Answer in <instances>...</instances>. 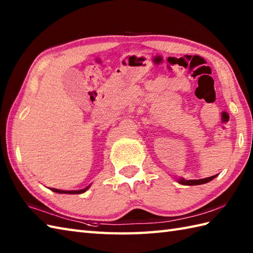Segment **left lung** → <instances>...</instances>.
<instances>
[{"label": "left lung", "instance_id": "1", "mask_svg": "<svg viewBox=\"0 0 253 253\" xmlns=\"http://www.w3.org/2000/svg\"><path fill=\"white\" fill-rule=\"evenodd\" d=\"M217 175H214L211 177H207V178H202V179H191V180H186L184 178H180L178 180L179 184L181 185H186V186H196V185H202V184H207V182L211 181L212 179L215 178Z\"/></svg>", "mask_w": 253, "mask_h": 253}]
</instances>
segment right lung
Returning a JSON list of instances; mask_svg holds the SVG:
<instances>
[{
  "instance_id": "right-lung-1",
  "label": "right lung",
  "mask_w": 253,
  "mask_h": 253,
  "mask_svg": "<svg viewBox=\"0 0 253 253\" xmlns=\"http://www.w3.org/2000/svg\"><path fill=\"white\" fill-rule=\"evenodd\" d=\"M89 187H90V185L88 187L84 188V189H82V190H60V189H55V188H51V190L54 192H57V193H69V195H77V193H84L85 190L89 189Z\"/></svg>"
}]
</instances>
